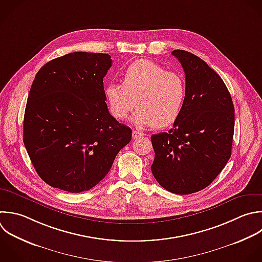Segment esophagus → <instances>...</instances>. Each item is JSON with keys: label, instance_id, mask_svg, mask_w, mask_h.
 <instances>
[{"label": "esophagus", "instance_id": "esophagus-1", "mask_svg": "<svg viewBox=\"0 0 262 262\" xmlns=\"http://www.w3.org/2000/svg\"><path fill=\"white\" fill-rule=\"evenodd\" d=\"M143 135H144V134L141 133V132H139V131H136V130H133V131H132V137H133L134 139L139 138V137H142Z\"/></svg>", "mask_w": 262, "mask_h": 262}]
</instances>
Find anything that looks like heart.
Listing matches in <instances>:
<instances>
[{
    "mask_svg": "<svg viewBox=\"0 0 262 262\" xmlns=\"http://www.w3.org/2000/svg\"><path fill=\"white\" fill-rule=\"evenodd\" d=\"M111 115L123 121L135 106L133 122L139 127L164 129L181 116L187 95L186 82L176 72H168L150 60H137L122 76V84L104 89Z\"/></svg>",
    "mask_w": 262,
    "mask_h": 262,
    "instance_id": "obj_1",
    "label": "heart"
}]
</instances>
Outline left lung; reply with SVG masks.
I'll use <instances>...</instances> for the list:
<instances>
[{
  "label": "left lung",
  "mask_w": 262,
  "mask_h": 262,
  "mask_svg": "<svg viewBox=\"0 0 262 262\" xmlns=\"http://www.w3.org/2000/svg\"><path fill=\"white\" fill-rule=\"evenodd\" d=\"M187 87L179 119L168 132L151 135V172L159 184L177 194L207 187L231 155L234 107L219 75L196 55L174 50Z\"/></svg>",
  "instance_id": "obj_1"
}]
</instances>
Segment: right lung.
<instances>
[{"mask_svg":"<svg viewBox=\"0 0 262 262\" xmlns=\"http://www.w3.org/2000/svg\"><path fill=\"white\" fill-rule=\"evenodd\" d=\"M111 55L74 52L43 66L24 119V143L38 175L69 192L91 189L110 172L132 130L105 103Z\"/></svg>","mask_w":262,"mask_h":262,"instance_id":"add662e5","label":"right lung"}]
</instances>
